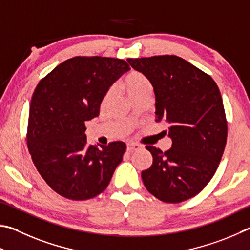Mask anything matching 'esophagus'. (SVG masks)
I'll return each mask as SVG.
<instances>
[{"label":"esophagus","mask_w":250,"mask_h":250,"mask_svg":"<svg viewBox=\"0 0 250 250\" xmlns=\"http://www.w3.org/2000/svg\"><path fill=\"white\" fill-rule=\"evenodd\" d=\"M141 146L137 143H128L126 144V151L129 152H133V151H137Z\"/></svg>","instance_id":"esophagus-1"}]
</instances>
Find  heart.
I'll list each match as a JSON object with an SVG mask.
<instances>
[{"label": "heart", "mask_w": 250, "mask_h": 250, "mask_svg": "<svg viewBox=\"0 0 250 250\" xmlns=\"http://www.w3.org/2000/svg\"><path fill=\"white\" fill-rule=\"evenodd\" d=\"M124 87L126 90V93L131 97L137 96V95L145 92V90L152 89V85L149 81L146 79V76L137 71H132L125 76L124 81ZM112 96V89H109L105 96V102L109 101Z\"/></svg>", "instance_id": "heart-1"}]
</instances>
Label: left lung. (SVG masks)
<instances>
[{
	"instance_id": "obj_1",
	"label": "left lung",
	"mask_w": 250,
	"mask_h": 250,
	"mask_svg": "<svg viewBox=\"0 0 250 250\" xmlns=\"http://www.w3.org/2000/svg\"><path fill=\"white\" fill-rule=\"evenodd\" d=\"M155 93L156 122L168 125L171 147L146 146L153 164L143 170L149 193L168 203L198 194L219 167L228 139L223 101L210 75L177 56L128 59Z\"/></svg>"
}]
</instances>
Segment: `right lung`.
<instances>
[{"mask_svg": "<svg viewBox=\"0 0 250 250\" xmlns=\"http://www.w3.org/2000/svg\"><path fill=\"white\" fill-rule=\"evenodd\" d=\"M130 70L125 60L75 57L39 82L29 107L27 146L49 187L71 200H87L109 185L125 152L121 141L88 145L85 122L99 115L108 89Z\"/></svg>", "mask_w": 250, "mask_h": 250, "instance_id": "obj_1", "label": "right lung"}]
</instances>
